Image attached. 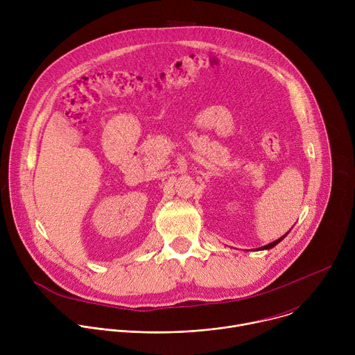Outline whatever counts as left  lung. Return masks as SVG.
I'll list each match as a JSON object with an SVG mask.
<instances>
[{
  "label": "left lung",
  "instance_id": "8db88e82",
  "mask_svg": "<svg viewBox=\"0 0 355 355\" xmlns=\"http://www.w3.org/2000/svg\"><path fill=\"white\" fill-rule=\"evenodd\" d=\"M286 234H288V233H286ZM286 234H285V236H286ZM285 236H282L281 239H278V240H275V241H272V243H270V244H267V245L261 247L260 250H266V248H272V247H274V245H277V244H278V243H279V241H281V240H282V239H284Z\"/></svg>",
  "mask_w": 355,
  "mask_h": 355
}]
</instances>
